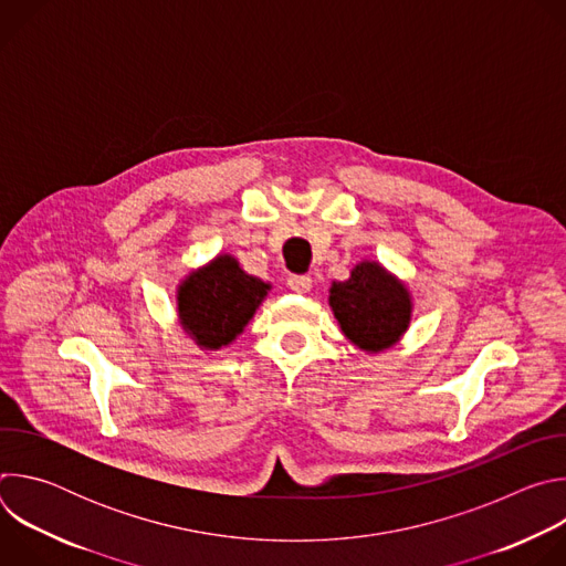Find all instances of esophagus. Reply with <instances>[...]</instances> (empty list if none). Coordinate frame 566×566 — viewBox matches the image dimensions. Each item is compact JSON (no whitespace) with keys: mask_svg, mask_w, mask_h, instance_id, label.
Listing matches in <instances>:
<instances>
[{"mask_svg":"<svg viewBox=\"0 0 566 566\" xmlns=\"http://www.w3.org/2000/svg\"><path fill=\"white\" fill-rule=\"evenodd\" d=\"M289 289L295 293H308L311 291V277L308 275H289Z\"/></svg>","mask_w":566,"mask_h":566,"instance_id":"obj_1","label":"esophagus"}]
</instances>
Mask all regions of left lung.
Listing matches in <instances>:
<instances>
[{"mask_svg": "<svg viewBox=\"0 0 566 566\" xmlns=\"http://www.w3.org/2000/svg\"><path fill=\"white\" fill-rule=\"evenodd\" d=\"M332 311L343 334L365 352H382L410 327L408 289L376 262H360L347 282H334Z\"/></svg>", "mask_w": 566, "mask_h": 566, "instance_id": "obj_1", "label": "left lung"}]
</instances>
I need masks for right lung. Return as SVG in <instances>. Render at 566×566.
Masks as SVG:
<instances>
[{"label": "right lung", "instance_id": "add662e5", "mask_svg": "<svg viewBox=\"0 0 566 566\" xmlns=\"http://www.w3.org/2000/svg\"><path fill=\"white\" fill-rule=\"evenodd\" d=\"M271 286L239 269L230 255H219L179 286V317L199 347L230 345L253 317Z\"/></svg>", "mask_w": 566, "mask_h": 566}]
</instances>
